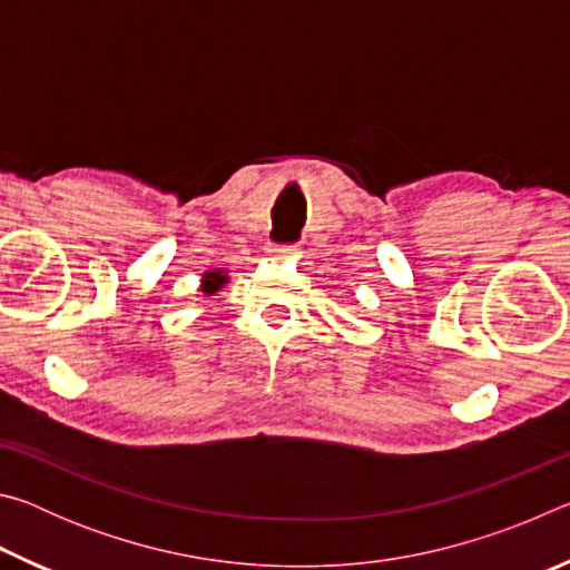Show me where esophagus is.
<instances>
[{
    "label": "esophagus",
    "mask_w": 570,
    "mask_h": 570,
    "mask_svg": "<svg viewBox=\"0 0 570 570\" xmlns=\"http://www.w3.org/2000/svg\"><path fill=\"white\" fill-rule=\"evenodd\" d=\"M288 254H292V248L288 246H268V256L274 258H286Z\"/></svg>",
    "instance_id": "esophagus-1"
}]
</instances>
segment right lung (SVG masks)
Returning <instances> with one entry per match:
<instances>
[{
	"mask_svg": "<svg viewBox=\"0 0 570 570\" xmlns=\"http://www.w3.org/2000/svg\"><path fill=\"white\" fill-rule=\"evenodd\" d=\"M230 282V276L226 268H208V272L200 274V286L198 294L200 296H216L218 292H224V286Z\"/></svg>",
	"mask_w": 570,
	"mask_h": 570,
	"instance_id": "1",
	"label": "right lung"
}]
</instances>
